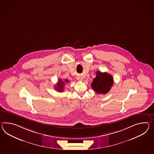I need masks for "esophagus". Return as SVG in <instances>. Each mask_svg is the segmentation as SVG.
Masks as SVG:
<instances>
[{"label": "esophagus", "instance_id": "34e87169", "mask_svg": "<svg viewBox=\"0 0 154 154\" xmlns=\"http://www.w3.org/2000/svg\"><path fill=\"white\" fill-rule=\"evenodd\" d=\"M83 77H82V76H81V75H79V76H78L77 77V79L79 80V81H82L83 80Z\"/></svg>", "mask_w": 154, "mask_h": 154}]
</instances>
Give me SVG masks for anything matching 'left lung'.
Listing matches in <instances>:
<instances>
[{
	"label": "left lung",
	"instance_id": "left-lung-1",
	"mask_svg": "<svg viewBox=\"0 0 154 154\" xmlns=\"http://www.w3.org/2000/svg\"><path fill=\"white\" fill-rule=\"evenodd\" d=\"M113 84L112 76L106 72H96V77L91 83V87L98 94H105L110 90Z\"/></svg>",
	"mask_w": 154,
	"mask_h": 154
}]
</instances>
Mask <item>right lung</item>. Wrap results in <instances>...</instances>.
<instances>
[{"label": "right lung", "mask_w": 154, "mask_h": 154, "mask_svg": "<svg viewBox=\"0 0 154 154\" xmlns=\"http://www.w3.org/2000/svg\"><path fill=\"white\" fill-rule=\"evenodd\" d=\"M64 81L67 83L69 82V81H68V79H65ZM64 85V82L62 81L60 79H59L58 85H57L56 86V87H55V89H56L57 91H58V92H62V91H63Z\"/></svg>", "instance_id": "1"}]
</instances>
